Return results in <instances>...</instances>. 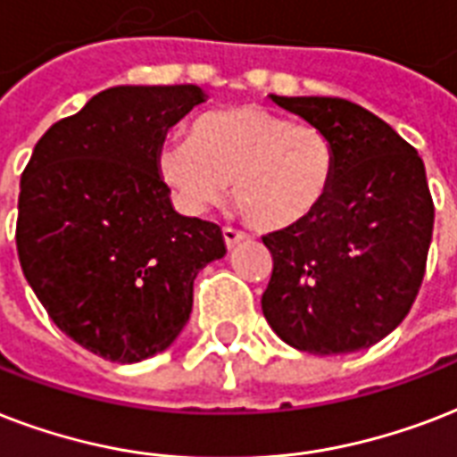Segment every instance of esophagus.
<instances>
[{
  "instance_id": "34e87169",
  "label": "esophagus",
  "mask_w": 457,
  "mask_h": 457,
  "mask_svg": "<svg viewBox=\"0 0 457 457\" xmlns=\"http://www.w3.org/2000/svg\"><path fill=\"white\" fill-rule=\"evenodd\" d=\"M247 236L243 231H238V228H231V226H226L224 228V240H226V247H236L238 243H243Z\"/></svg>"
}]
</instances>
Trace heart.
<instances>
[{
    "label": "heart",
    "instance_id": "heart-1",
    "mask_svg": "<svg viewBox=\"0 0 457 457\" xmlns=\"http://www.w3.org/2000/svg\"><path fill=\"white\" fill-rule=\"evenodd\" d=\"M159 176L190 214L233 200L257 228L281 231L317 214L336 176V150L324 130L293 123L257 104L210 112L190 137L162 145Z\"/></svg>",
    "mask_w": 457,
    "mask_h": 457
}]
</instances>
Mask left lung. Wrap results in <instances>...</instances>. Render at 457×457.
<instances>
[{
    "mask_svg": "<svg viewBox=\"0 0 457 457\" xmlns=\"http://www.w3.org/2000/svg\"><path fill=\"white\" fill-rule=\"evenodd\" d=\"M269 97L327 133L336 176L312 219L262 238L274 260L262 312L281 341L312 355L370 348L405 320L422 286L434 228L424 162L360 104Z\"/></svg>",
    "mask_w": 457,
    "mask_h": 457,
    "instance_id": "8db88e82",
    "label": "left lung"
}]
</instances>
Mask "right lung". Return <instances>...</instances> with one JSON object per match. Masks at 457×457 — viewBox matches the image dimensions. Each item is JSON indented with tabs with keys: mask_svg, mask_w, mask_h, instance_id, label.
<instances>
[{
	"mask_svg": "<svg viewBox=\"0 0 457 457\" xmlns=\"http://www.w3.org/2000/svg\"><path fill=\"white\" fill-rule=\"evenodd\" d=\"M197 85H119L37 140L21 176V269L56 327L95 355L140 362L193 310L221 228L173 210L157 169L166 130L203 104Z\"/></svg>",
	"mask_w": 457,
	"mask_h": 457,
	"instance_id": "1",
	"label": "right lung"
}]
</instances>
